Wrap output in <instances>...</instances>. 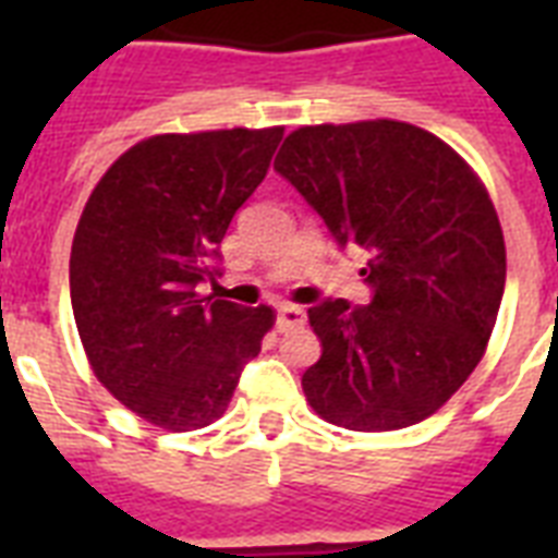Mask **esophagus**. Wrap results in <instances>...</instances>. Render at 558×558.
<instances>
[{"label":"esophagus","mask_w":558,"mask_h":558,"mask_svg":"<svg viewBox=\"0 0 558 558\" xmlns=\"http://www.w3.org/2000/svg\"><path fill=\"white\" fill-rule=\"evenodd\" d=\"M306 322V313L304 310H301V306H292V304H287V306H280L278 310V330L280 332H289V330H295V327H301V324Z\"/></svg>","instance_id":"esophagus-1"}]
</instances>
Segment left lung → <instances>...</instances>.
<instances>
[{
    "instance_id": "1",
    "label": "left lung",
    "mask_w": 558,
    "mask_h": 558,
    "mask_svg": "<svg viewBox=\"0 0 558 558\" xmlns=\"http://www.w3.org/2000/svg\"><path fill=\"white\" fill-rule=\"evenodd\" d=\"M275 170L339 248L371 254V304L310 306L322 359L306 402L350 432L423 423L469 379L493 336L507 252L493 199L437 135L402 121L301 126Z\"/></svg>"
}]
</instances>
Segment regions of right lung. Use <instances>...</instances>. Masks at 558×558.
I'll return each mask as SVG.
<instances>
[{
  "label": "right lung",
  "instance_id": "right-lung-1",
  "mask_svg": "<svg viewBox=\"0 0 558 558\" xmlns=\"http://www.w3.org/2000/svg\"><path fill=\"white\" fill-rule=\"evenodd\" d=\"M271 130L153 135L104 173L69 260L83 350L104 388L147 423L191 432L234 397L271 330L269 306L199 298L219 243L269 170Z\"/></svg>",
  "mask_w": 558,
  "mask_h": 558
}]
</instances>
